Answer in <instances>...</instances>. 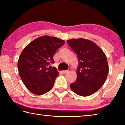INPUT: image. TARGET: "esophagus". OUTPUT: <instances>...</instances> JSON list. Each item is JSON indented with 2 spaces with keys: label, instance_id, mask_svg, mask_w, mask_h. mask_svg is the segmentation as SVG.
<instances>
[{
  "label": "esophagus",
  "instance_id": "34e87169",
  "mask_svg": "<svg viewBox=\"0 0 125 125\" xmlns=\"http://www.w3.org/2000/svg\"><path fill=\"white\" fill-rule=\"evenodd\" d=\"M71 71V68H68V69L67 71H63V73H68V72H69Z\"/></svg>",
  "mask_w": 125,
  "mask_h": 125
}]
</instances>
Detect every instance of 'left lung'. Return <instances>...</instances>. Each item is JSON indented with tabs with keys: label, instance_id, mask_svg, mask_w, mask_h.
<instances>
[{
	"label": "left lung",
	"instance_id": "1",
	"mask_svg": "<svg viewBox=\"0 0 125 125\" xmlns=\"http://www.w3.org/2000/svg\"><path fill=\"white\" fill-rule=\"evenodd\" d=\"M77 55L79 65L77 78L71 84V89L82 96H88L100 89L106 81L109 73L105 54L92 41L84 39L67 41Z\"/></svg>",
	"mask_w": 125,
	"mask_h": 125
}]
</instances>
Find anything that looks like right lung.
<instances>
[{"label": "right lung", "instance_id": "right-lung-1", "mask_svg": "<svg viewBox=\"0 0 125 125\" xmlns=\"http://www.w3.org/2000/svg\"><path fill=\"white\" fill-rule=\"evenodd\" d=\"M64 43L58 38L43 36L33 40L23 50L18 68L21 79L30 92L41 95L51 90L59 73L56 68L50 69L48 66L54 63L53 57Z\"/></svg>", "mask_w": 125, "mask_h": 125}]
</instances>
